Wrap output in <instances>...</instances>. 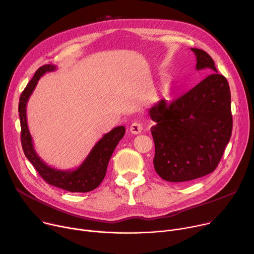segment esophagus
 Wrapping results in <instances>:
<instances>
[{"label": "esophagus", "mask_w": 254, "mask_h": 254, "mask_svg": "<svg viewBox=\"0 0 254 254\" xmlns=\"http://www.w3.org/2000/svg\"><path fill=\"white\" fill-rule=\"evenodd\" d=\"M129 130H130L131 134L138 135V134H140V132H142L143 126L140 123H132L129 127Z\"/></svg>", "instance_id": "1"}]
</instances>
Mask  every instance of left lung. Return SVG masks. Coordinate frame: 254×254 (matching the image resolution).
Segmentation results:
<instances>
[{
  "label": "left lung",
  "mask_w": 254,
  "mask_h": 254,
  "mask_svg": "<svg viewBox=\"0 0 254 254\" xmlns=\"http://www.w3.org/2000/svg\"><path fill=\"white\" fill-rule=\"evenodd\" d=\"M196 70L211 73L178 99L159 100L149 109L155 123L154 169L164 180L184 182L201 178L218 166L233 129L231 90L214 61L202 49L191 48Z\"/></svg>",
  "instance_id": "8db88e82"
}]
</instances>
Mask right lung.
I'll return each instance as SVG.
<instances>
[{
    "label": "right lung",
    "mask_w": 254,
    "mask_h": 254,
    "mask_svg": "<svg viewBox=\"0 0 254 254\" xmlns=\"http://www.w3.org/2000/svg\"><path fill=\"white\" fill-rule=\"evenodd\" d=\"M56 69L57 65L53 64L40 66L19 98L18 112L21 127L20 137L22 149L26 158L35 167L39 175L50 185L70 192L91 191L97 189L105 178L110 157L118 142L125 136L126 127L123 126L116 127L108 134L104 135L93 146L84 162L75 170H58L46 165L34 148L33 139L30 134L28 122H26V104L38 83V80L45 73L55 71Z\"/></svg>",
    "instance_id": "1"
}]
</instances>
